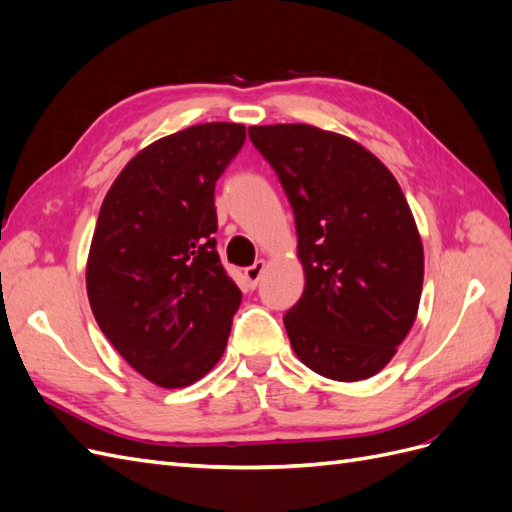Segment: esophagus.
Listing matches in <instances>:
<instances>
[{
	"label": "esophagus",
	"mask_w": 512,
	"mask_h": 512,
	"mask_svg": "<svg viewBox=\"0 0 512 512\" xmlns=\"http://www.w3.org/2000/svg\"><path fill=\"white\" fill-rule=\"evenodd\" d=\"M265 269H267V262L265 260H256L252 267L245 269V280L250 282V286H256L258 280H260V275L265 273Z\"/></svg>",
	"instance_id": "esophagus-1"
}]
</instances>
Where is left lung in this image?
<instances>
[{
  "mask_svg": "<svg viewBox=\"0 0 512 512\" xmlns=\"http://www.w3.org/2000/svg\"><path fill=\"white\" fill-rule=\"evenodd\" d=\"M250 138L294 211L305 271L286 316L301 363L337 382L376 376L416 320L425 256L397 179L374 153L307 123L252 126Z\"/></svg>",
  "mask_w": 512,
  "mask_h": 512,
  "instance_id": "1",
  "label": "left lung"
}]
</instances>
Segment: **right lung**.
Segmentation results:
<instances>
[{"mask_svg":"<svg viewBox=\"0 0 512 512\" xmlns=\"http://www.w3.org/2000/svg\"><path fill=\"white\" fill-rule=\"evenodd\" d=\"M245 143L241 123L211 121L151 143L100 207L87 297L100 331L132 369L181 389L222 359L241 290L213 232L215 181Z\"/></svg>","mask_w":512,"mask_h":512,"instance_id":"1","label":"right lung"}]
</instances>
